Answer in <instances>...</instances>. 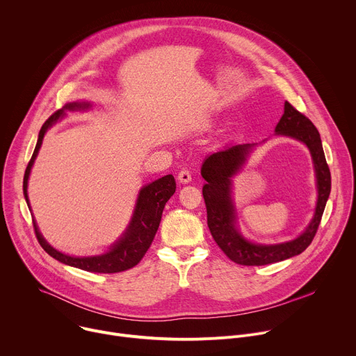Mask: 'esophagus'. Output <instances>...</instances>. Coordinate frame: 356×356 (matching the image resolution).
<instances>
[{
	"label": "esophagus",
	"mask_w": 356,
	"mask_h": 356,
	"mask_svg": "<svg viewBox=\"0 0 356 356\" xmlns=\"http://www.w3.org/2000/svg\"><path fill=\"white\" fill-rule=\"evenodd\" d=\"M177 179H179V181L183 183V184L190 183V181H191V173H190V170L181 169V170L179 172V175H177Z\"/></svg>",
	"instance_id": "esophagus-1"
}]
</instances>
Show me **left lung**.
I'll use <instances>...</instances> for the list:
<instances>
[{"mask_svg": "<svg viewBox=\"0 0 356 356\" xmlns=\"http://www.w3.org/2000/svg\"><path fill=\"white\" fill-rule=\"evenodd\" d=\"M276 134L291 136L306 143L314 161L318 200L316 214L307 229L298 238L277 245H258L242 238L235 228V210L231 200V177L239 172L253 143L234 145L210 155L201 168V176L207 183L202 187L207 209L210 232L225 255L243 266H262L300 255L313 242L331 191V173L325 161L320 134L314 124L289 101L284 103V114L276 125Z\"/></svg>", "mask_w": 356, "mask_h": 356, "instance_id": "1", "label": "left lung"}]
</instances>
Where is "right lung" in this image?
Masks as SVG:
<instances>
[{
  "instance_id": "obj_1",
  "label": "right lung",
  "mask_w": 356,
  "mask_h": 356,
  "mask_svg": "<svg viewBox=\"0 0 356 356\" xmlns=\"http://www.w3.org/2000/svg\"><path fill=\"white\" fill-rule=\"evenodd\" d=\"M88 107H90L88 103L66 104L62 110H58L56 113L50 115L42 125V128L39 131V138H38V142H36V146L33 150V155L26 166L25 176H24V195L26 198L28 204H29V201H28L26 187H28L31 168L35 162V158L38 155L39 147L42 145V140H43V136H44L47 128L55 121H58L62 115H65L66 110L74 111V110H84ZM175 191H176V181L172 175L163 176L158 180H155L154 183L145 186L139 193L135 213H134L132 221H131L125 235L110 249V252L104 253V255L91 257V258H74V257L65 255V253L54 249L43 239V236L40 235V232L36 227V222L32 221L33 228H35V235H36L40 246L49 253V255L65 265L74 266V268H79V269H83L87 272H94V273L124 272V270H128V269L136 266L140 262V259L145 257L146 250L152 245V241H154L156 231L159 228L165 204L168 202V200L175 194Z\"/></svg>"
}]
</instances>
